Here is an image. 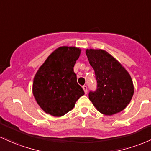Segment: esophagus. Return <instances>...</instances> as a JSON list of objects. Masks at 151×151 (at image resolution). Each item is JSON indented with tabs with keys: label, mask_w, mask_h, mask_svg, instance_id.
I'll return each mask as SVG.
<instances>
[{
	"label": "esophagus",
	"mask_w": 151,
	"mask_h": 151,
	"mask_svg": "<svg viewBox=\"0 0 151 151\" xmlns=\"http://www.w3.org/2000/svg\"><path fill=\"white\" fill-rule=\"evenodd\" d=\"M82 88H83V89H84V93H85V94H87V86L84 85L83 87H82Z\"/></svg>",
	"instance_id": "1"
}]
</instances>
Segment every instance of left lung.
Wrapping results in <instances>:
<instances>
[{"label":"left lung","instance_id":"1","mask_svg":"<svg viewBox=\"0 0 151 151\" xmlns=\"http://www.w3.org/2000/svg\"><path fill=\"white\" fill-rule=\"evenodd\" d=\"M86 55L97 80L96 90L89 92V100L104 115L121 112L130 103L134 93L130 74L107 51L87 49Z\"/></svg>","mask_w":151,"mask_h":151}]
</instances>
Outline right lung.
Segmentation results:
<instances>
[{
	"mask_svg": "<svg viewBox=\"0 0 151 151\" xmlns=\"http://www.w3.org/2000/svg\"><path fill=\"white\" fill-rule=\"evenodd\" d=\"M81 49L62 46L49 56L36 72L33 82V94L46 113L55 117L72 110L76 102L84 94L77 81L74 64Z\"/></svg>",
	"mask_w": 151,
	"mask_h": 151,
	"instance_id": "obj_1",
	"label": "right lung"
}]
</instances>
